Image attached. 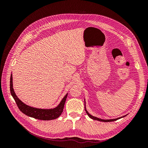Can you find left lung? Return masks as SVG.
Returning <instances> with one entry per match:
<instances>
[{
    "mask_svg": "<svg viewBox=\"0 0 148 148\" xmlns=\"http://www.w3.org/2000/svg\"><path fill=\"white\" fill-rule=\"evenodd\" d=\"M84 105H85V103H84ZM84 108H85V111H86V114H88V115L89 117H90L91 119H93V120H95L101 121V122H114V121H115V120H119V119H121V118H122V117H125V116L127 115H125V116H123V117H119V118H117V119H110V120H103V119H99V118L96 117H94V116L91 115V114H89L88 113V111L86 110V107H84Z\"/></svg>",
    "mask_w": 148,
    "mask_h": 148,
    "instance_id": "8db88e82",
    "label": "left lung"
}]
</instances>
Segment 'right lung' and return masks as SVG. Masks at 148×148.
<instances>
[{
  "label": "right lung",
  "mask_w": 148,
  "mask_h": 148,
  "mask_svg": "<svg viewBox=\"0 0 148 148\" xmlns=\"http://www.w3.org/2000/svg\"><path fill=\"white\" fill-rule=\"evenodd\" d=\"M10 89L11 95L15 101L16 104L20 111H21L25 115L29 116V117L42 120H51L59 117L62 113V112H63L65 102L66 99L67 95H68V94H66L60 102L59 106L56 107V108L51 109H42L34 108V107L29 106L24 104L20 99H19V98L16 95L13 88L12 75L10 76Z\"/></svg>",
  "instance_id": "obj_1"
}]
</instances>
